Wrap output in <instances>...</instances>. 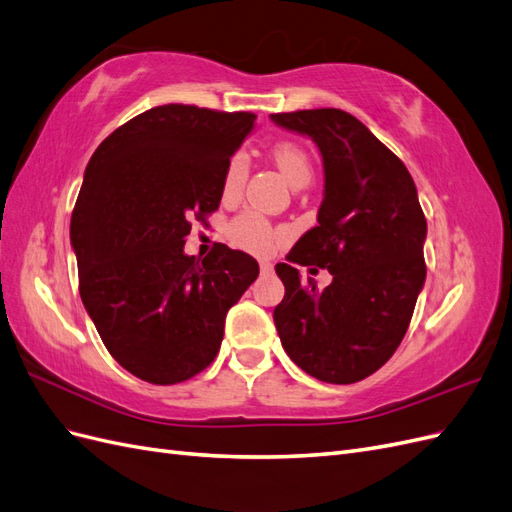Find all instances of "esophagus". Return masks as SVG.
Returning a JSON list of instances; mask_svg holds the SVG:
<instances>
[{"label": "esophagus", "instance_id": "34e87169", "mask_svg": "<svg viewBox=\"0 0 512 512\" xmlns=\"http://www.w3.org/2000/svg\"><path fill=\"white\" fill-rule=\"evenodd\" d=\"M259 270H261V274H272L274 266L270 264V261H259Z\"/></svg>", "mask_w": 512, "mask_h": 512}]
</instances>
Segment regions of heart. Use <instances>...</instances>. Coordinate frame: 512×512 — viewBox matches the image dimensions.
<instances>
[{"mask_svg": "<svg viewBox=\"0 0 512 512\" xmlns=\"http://www.w3.org/2000/svg\"><path fill=\"white\" fill-rule=\"evenodd\" d=\"M272 158L276 167L281 169V173L294 186L311 180L313 165L302 145L294 141L276 143L272 148ZM248 167H251V163H248V156L244 152H238L229 158L223 173V195L227 199L236 197L242 191ZM276 236H279V229H274L264 214L253 210L242 212L240 216L233 218L229 225V238L233 240V244H238L244 251L251 253H268Z\"/></svg>", "mask_w": 512, "mask_h": 512, "instance_id": "1", "label": "heart"}]
</instances>
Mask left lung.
Returning a JSON list of instances; mask_svg holds the SVG:
<instances>
[{"mask_svg":"<svg viewBox=\"0 0 512 512\" xmlns=\"http://www.w3.org/2000/svg\"><path fill=\"white\" fill-rule=\"evenodd\" d=\"M270 118L309 135L326 173L317 227L291 248L287 264H276L285 298L274 326L302 371L354 384L384 367L410 326L427 276V218L403 160L352 113L304 109ZM294 263L328 267L333 283L304 284Z\"/></svg>","mask_w":512,"mask_h":512,"instance_id":"obj_1","label":"left lung"}]
</instances>
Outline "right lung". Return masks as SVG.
I'll list each match as a JSON object with an SVG mask.
<instances>
[{
	"label": "right lung",
	"instance_id": "obj_1",
	"mask_svg": "<svg viewBox=\"0 0 512 512\" xmlns=\"http://www.w3.org/2000/svg\"><path fill=\"white\" fill-rule=\"evenodd\" d=\"M255 113L163 105L102 141L70 218L79 294L109 354L156 386L186 382L221 349L227 311L257 261L218 242L206 259L184 255L191 218L206 223L223 173Z\"/></svg>",
	"mask_w": 512,
	"mask_h": 512
}]
</instances>
